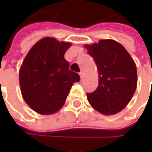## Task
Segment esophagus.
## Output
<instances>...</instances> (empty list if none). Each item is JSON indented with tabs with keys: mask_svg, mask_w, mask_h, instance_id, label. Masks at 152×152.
<instances>
[{
	"mask_svg": "<svg viewBox=\"0 0 152 152\" xmlns=\"http://www.w3.org/2000/svg\"><path fill=\"white\" fill-rule=\"evenodd\" d=\"M79 76H80V79H81V80H82L83 78H84V73H82V72H80V73H79Z\"/></svg>",
	"mask_w": 152,
	"mask_h": 152,
	"instance_id": "obj_1",
	"label": "esophagus"
}]
</instances>
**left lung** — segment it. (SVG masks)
I'll list each match as a JSON object with an SVG mask.
<instances>
[{
    "instance_id": "left-lung-1",
    "label": "left lung",
    "mask_w": 152,
    "mask_h": 152,
    "mask_svg": "<svg viewBox=\"0 0 152 152\" xmlns=\"http://www.w3.org/2000/svg\"><path fill=\"white\" fill-rule=\"evenodd\" d=\"M99 73L96 91L87 93L93 108L105 115L119 113L128 105L137 86L135 63L125 48L113 39H102L86 45Z\"/></svg>"
}]
</instances>
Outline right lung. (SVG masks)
<instances>
[{
  "instance_id": "1",
  "label": "right lung",
  "mask_w": 152,
  "mask_h": 152,
  "mask_svg": "<svg viewBox=\"0 0 152 152\" xmlns=\"http://www.w3.org/2000/svg\"><path fill=\"white\" fill-rule=\"evenodd\" d=\"M71 43L45 37L27 54L19 72L21 92L34 111L49 115L59 111L79 75L69 70L64 54Z\"/></svg>"
}]
</instances>
